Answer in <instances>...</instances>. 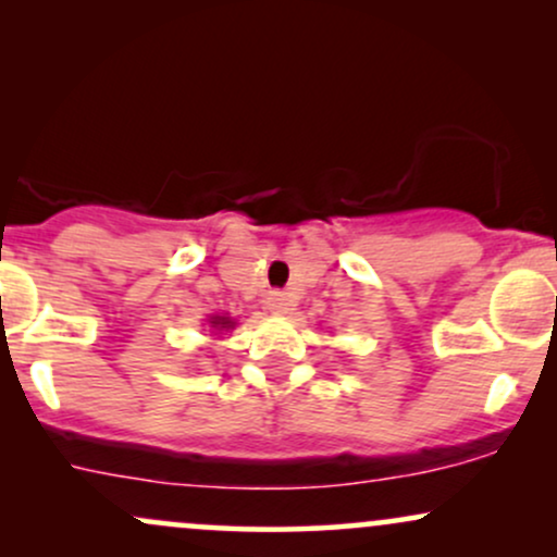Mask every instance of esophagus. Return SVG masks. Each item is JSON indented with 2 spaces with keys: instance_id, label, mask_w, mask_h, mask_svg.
<instances>
[{
  "instance_id": "esophagus-1",
  "label": "esophagus",
  "mask_w": 557,
  "mask_h": 557,
  "mask_svg": "<svg viewBox=\"0 0 557 557\" xmlns=\"http://www.w3.org/2000/svg\"><path fill=\"white\" fill-rule=\"evenodd\" d=\"M264 304H267V309L272 311V314H287V306H290V304H287L285 293H280V290H272L270 296H267Z\"/></svg>"
}]
</instances>
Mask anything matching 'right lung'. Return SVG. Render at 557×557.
<instances>
[{
  "mask_svg": "<svg viewBox=\"0 0 557 557\" xmlns=\"http://www.w3.org/2000/svg\"><path fill=\"white\" fill-rule=\"evenodd\" d=\"M209 327H214V330H233L235 322L230 317H209Z\"/></svg>",
  "mask_w": 557,
  "mask_h": 557,
  "instance_id": "right-lung-1",
  "label": "right lung"
}]
</instances>
